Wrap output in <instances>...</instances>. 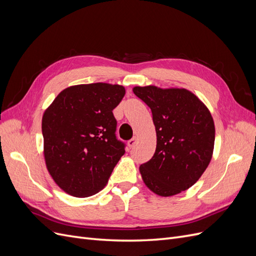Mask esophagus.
<instances>
[{
	"label": "esophagus",
	"instance_id": "esophagus-1",
	"mask_svg": "<svg viewBox=\"0 0 256 256\" xmlns=\"http://www.w3.org/2000/svg\"><path fill=\"white\" fill-rule=\"evenodd\" d=\"M136 142H138V138L136 136H134L132 138H131V140H129L128 141V145H129L130 148H131V147H134L136 144Z\"/></svg>",
	"mask_w": 256,
	"mask_h": 256
}]
</instances>
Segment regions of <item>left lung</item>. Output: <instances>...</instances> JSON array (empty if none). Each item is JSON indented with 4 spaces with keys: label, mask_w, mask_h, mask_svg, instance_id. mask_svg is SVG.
I'll return each mask as SVG.
<instances>
[{
    "label": "left lung",
    "mask_w": 256,
    "mask_h": 256,
    "mask_svg": "<svg viewBox=\"0 0 256 256\" xmlns=\"http://www.w3.org/2000/svg\"><path fill=\"white\" fill-rule=\"evenodd\" d=\"M150 108L157 134L156 152L140 166L144 184L160 196L189 189L212 157L214 124L207 106L186 88H134Z\"/></svg>",
    "instance_id": "8db88e82"
}]
</instances>
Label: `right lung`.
I'll return each instance as SVG.
<instances>
[{
    "mask_svg": "<svg viewBox=\"0 0 256 256\" xmlns=\"http://www.w3.org/2000/svg\"><path fill=\"white\" fill-rule=\"evenodd\" d=\"M118 84H80L62 90L42 122L48 171L68 194L88 198L102 190L125 154L115 136L113 110L125 96Z\"/></svg>",
    "mask_w": 256,
    "mask_h": 256,
    "instance_id": "1",
    "label": "right lung"
}]
</instances>
